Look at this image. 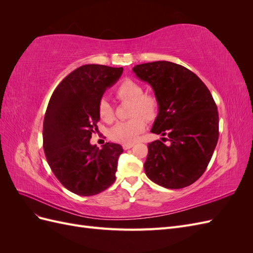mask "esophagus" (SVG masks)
Here are the masks:
<instances>
[{"label":"esophagus","instance_id":"esophagus-1","mask_svg":"<svg viewBox=\"0 0 253 253\" xmlns=\"http://www.w3.org/2000/svg\"><path fill=\"white\" fill-rule=\"evenodd\" d=\"M133 145H134L133 143H124L122 144V148H124V150H128V149H131Z\"/></svg>","mask_w":253,"mask_h":253}]
</instances>
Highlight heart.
Instances as JSON below:
<instances>
[{
	"mask_svg": "<svg viewBox=\"0 0 253 253\" xmlns=\"http://www.w3.org/2000/svg\"><path fill=\"white\" fill-rule=\"evenodd\" d=\"M116 97L121 101L132 102L131 117L127 121H121L115 125L110 137L114 141L132 143L147 126L145 119H155L158 110L159 101L155 95L144 93L140 83L132 79H125L115 90ZM98 115L104 122H111L114 119V109L106 99H101L98 103Z\"/></svg>",
	"mask_w": 253,
	"mask_h": 253,
	"instance_id": "1",
	"label": "heart"
}]
</instances>
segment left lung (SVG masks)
<instances>
[{"label": "left lung", "instance_id": "1", "mask_svg": "<svg viewBox=\"0 0 253 253\" xmlns=\"http://www.w3.org/2000/svg\"><path fill=\"white\" fill-rule=\"evenodd\" d=\"M133 72L159 101L151 132L167 136L148 144L145 174L168 189L192 185L206 171L218 140V113L210 90L194 73L169 61L138 64Z\"/></svg>", "mask_w": 253, "mask_h": 253}]
</instances>
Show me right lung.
Here are the masks:
<instances>
[{
	"mask_svg": "<svg viewBox=\"0 0 253 253\" xmlns=\"http://www.w3.org/2000/svg\"><path fill=\"white\" fill-rule=\"evenodd\" d=\"M122 67L86 64L78 67L53 90L43 122V148L58 180L71 192L91 196L113 185L120 144L91 145L97 131L98 103L114 85Z\"/></svg>",
	"mask_w": 253,
	"mask_h": 253,
	"instance_id": "obj_1",
	"label": "right lung"
}]
</instances>
